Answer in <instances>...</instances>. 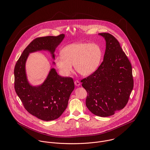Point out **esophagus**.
<instances>
[{
	"mask_svg": "<svg viewBox=\"0 0 150 150\" xmlns=\"http://www.w3.org/2000/svg\"><path fill=\"white\" fill-rule=\"evenodd\" d=\"M74 84H75L76 86H80V83L79 81L76 80V81H74Z\"/></svg>",
	"mask_w": 150,
	"mask_h": 150,
	"instance_id": "obj_1",
	"label": "esophagus"
}]
</instances>
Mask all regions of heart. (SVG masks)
Returning <instances> with one entry per match:
<instances>
[{
	"mask_svg": "<svg viewBox=\"0 0 150 150\" xmlns=\"http://www.w3.org/2000/svg\"><path fill=\"white\" fill-rule=\"evenodd\" d=\"M61 53L55 58V63L64 76L69 75L72 71V64L81 76H89L96 70L102 57V51L99 45L85 42L68 44L62 48Z\"/></svg>",
	"mask_w": 150,
	"mask_h": 150,
	"instance_id": "b5f03b06",
	"label": "heart"
}]
</instances>
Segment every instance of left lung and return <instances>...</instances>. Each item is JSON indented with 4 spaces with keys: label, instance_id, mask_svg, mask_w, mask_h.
Returning a JSON list of instances; mask_svg holds the SVG:
<instances>
[{
    "label": "left lung",
    "instance_id": "left-lung-1",
    "mask_svg": "<svg viewBox=\"0 0 150 150\" xmlns=\"http://www.w3.org/2000/svg\"><path fill=\"white\" fill-rule=\"evenodd\" d=\"M106 47L98 69L81 80L87 92L86 106L93 114L108 117L127 105L133 88L132 68L120 43L112 35L100 33Z\"/></svg>",
    "mask_w": 150,
    "mask_h": 150
}]
</instances>
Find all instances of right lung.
Returning <instances> with one entry per match:
<instances>
[{
	"mask_svg": "<svg viewBox=\"0 0 150 150\" xmlns=\"http://www.w3.org/2000/svg\"><path fill=\"white\" fill-rule=\"evenodd\" d=\"M64 38V34H61L34 39L23 50L14 67V88L23 107L43 121L54 120L62 114L74 89V81L71 77H61L55 69H51L42 85L30 86L26 76V61L29 53L41 50L50 51L54 58L55 48Z\"/></svg>",
	"mask_w": 150,
	"mask_h": 150,
	"instance_id": "obj_1",
	"label": "right lung"
}]
</instances>
